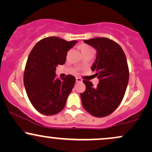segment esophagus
Instances as JSON below:
<instances>
[{
	"label": "esophagus",
	"mask_w": 152,
	"mask_h": 152,
	"mask_svg": "<svg viewBox=\"0 0 152 152\" xmlns=\"http://www.w3.org/2000/svg\"><path fill=\"white\" fill-rule=\"evenodd\" d=\"M76 82H81L82 81V79L81 78H79V77H76Z\"/></svg>",
	"instance_id": "esophagus-1"
}]
</instances>
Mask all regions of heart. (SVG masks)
Instances as JSON below:
<instances>
[{"label": "heart", "instance_id": "obj_1", "mask_svg": "<svg viewBox=\"0 0 152 152\" xmlns=\"http://www.w3.org/2000/svg\"><path fill=\"white\" fill-rule=\"evenodd\" d=\"M90 49H92L91 48H90L89 46H86V45H83V46H81V50H82V52L83 51H85V50H90Z\"/></svg>", "mask_w": 152, "mask_h": 152}]
</instances>
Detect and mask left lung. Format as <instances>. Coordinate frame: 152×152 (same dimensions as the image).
Listing matches in <instances>:
<instances>
[{"label": "left lung", "instance_id": "obj_1", "mask_svg": "<svg viewBox=\"0 0 152 152\" xmlns=\"http://www.w3.org/2000/svg\"><path fill=\"white\" fill-rule=\"evenodd\" d=\"M84 42L97 50L91 68L99 78L96 87L83 80L86 90L81 93L82 105L95 117H104L114 112L124 96L129 78L126 56L121 47L107 38H94Z\"/></svg>", "mask_w": 152, "mask_h": 152}]
</instances>
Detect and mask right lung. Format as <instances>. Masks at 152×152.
<instances>
[{"label":"right lung","mask_w":152,"mask_h":152,"mask_svg":"<svg viewBox=\"0 0 152 152\" xmlns=\"http://www.w3.org/2000/svg\"><path fill=\"white\" fill-rule=\"evenodd\" d=\"M76 42L47 37L38 41L29 54L24 70V86L31 104L41 114L55 115L66 105L76 78L67 75L58 78L55 71L56 66L64 64L68 50Z\"/></svg>","instance_id":"right-lung-1"}]
</instances>
